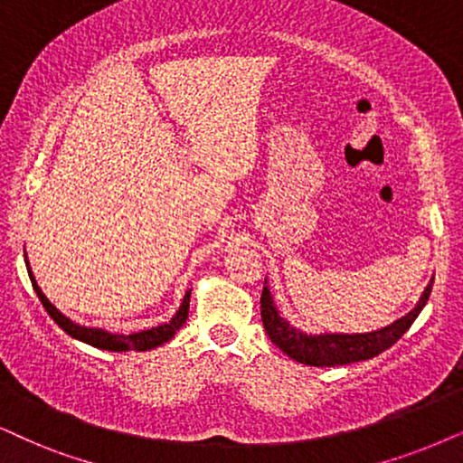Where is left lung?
I'll use <instances>...</instances> for the list:
<instances>
[{"mask_svg": "<svg viewBox=\"0 0 463 463\" xmlns=\"http://www.w3.org/2000/svg\"><path fill=\"white\" fill-rule=\"evenodd\" d=\"M431 284H434V279L427 284V288L423 290V295H420V299L417 306H414L412 312L402 316L400 320L384 326V329L372 333H354V335H346V333H320V335H307V333L295 329V326L286 323L278 309H275L271 292H269L265 286L260 295L262 325H265L269 339H271L284 354H288L290 359L314 367L348 365V363L372 359V356H376L383 353V350L393 346L397 339L411 329L414 318H417L420 309L425 307L427 299H430Z\"/></svg>", "mask_w": 463, "mask_h": 463, "instance_id": "left-lung-1", "label": "left lung"}]
</instances>
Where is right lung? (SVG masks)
I'll use <instances>...</instances> for the list:
<instances>
[{
    "mask_svg": "<svg viewBox=\"0 0 463 463\" xmlns=\"http://www.w3.org/2000/svg\"><path fill=\"white\" fill-rule=\"evenodd\" d=\"M27 271H29V269H27ZM29 279H32V286H33V290H36L40 303H43L51 318L55 320V323L60 325L61 329L68 333V335H72L74 339H80V342L90 344V346H96V348H102V350H113V353H126V350H151V348L160 346V344L168 342V339H171L175 333H177L181 326H184L185 318H188L190 290L185 292L184 303H181L179 312L175 314L166 325L151 326V329H147V331L132 333V335H121V333H109V331H102V329H93V326H80V325L72 323L70 318H66V316H63L60 309L52 306L49 299H46V297L43 295V290H40V286L36 284V279H33L32 271H29Z\"/></svg>",
    "mask_w": 463,
    "mask_h": 463,
    "instance_id": "add662e5",
    "label": "right lung"
}]
</instances>
